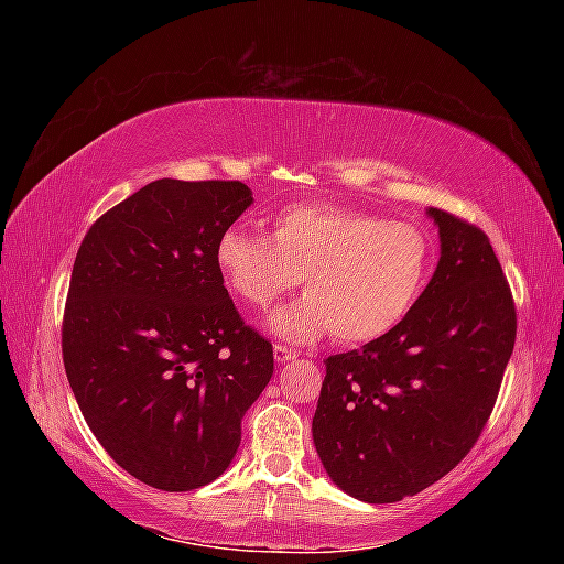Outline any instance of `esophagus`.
I'll use <instances>...</instances> for the list:
<instances>
[{"mask_svg":"<svg viewBox=\"0 0 564 564\" xmlns=\"http://www.w3.org/2000/svg\"><path fill=\"white\" fill-rule=\"evenodd\" d=\"M273 356H275V361H279V364H289L291 358H295V351L289 349V346H283V344H275Z\"/></svg>","mask_w":564,"mask_h":564,"instance_id":"1","label":"esophagus"}]
</instances>
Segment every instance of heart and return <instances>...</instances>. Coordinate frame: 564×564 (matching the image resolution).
I'll use <instances>...</instances> for the list:
<instances>
[{
	"instance_id": "obj_1",
	"label": "heart",
	"mask_w": 564,
	"mask_h": 564,
	"mask_svg": "<svg viewBox=\"0 0 564 564\" xmlns=\"http://www.w3.org/2000/svg\"><path fill=\"white\" fill-rule=\"evenodd\" d=\"M431 259L422 227L327 203L281 210L271 239L227 227L215 242L225 285L251 307H271L303 275L307 295L269 319L275 337L291 344L329 332L346 344L388 334L422 295Z\"/></svg>"
}]
</instances>
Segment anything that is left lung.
<instances>
[{"mask_svg":"<svg viewBox=\"0 0 564 564\" xmlns=\"http://www.w3.org/2000/svg\"><path fill=\"white\" fill-rule=\"evenodd\" d=\"M441 259L398 327L329 356L313 438L332 482L390 505L448 475L495 410L517 341V307L489 237L429 208Z\"/></svg>","mask_w":564,"mask_h":564,"instance_id":"left-lung-1","label":"left lung"}]
</instances>
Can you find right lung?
I'll use <instances>...</instances> for the list:
<instances>
[{
  "instance_id": "obj_1",
  "label": "right lung",
  "mask_w": 564,
  "mask_h": 564,
  "mask_svg": "<svg viewBox=\"0 0 564 564\" xmlns=\"http://www.w3.org/2000/svg\"><path fill=\"white\" fill-rule=\"evenodd\" d=\"M254 198L242 182L158 178L84 235L63 319L69 388L91 434L135 480L188 492L220 477L273 376L215 242Z\"/></svg>"
}]
</instances>
